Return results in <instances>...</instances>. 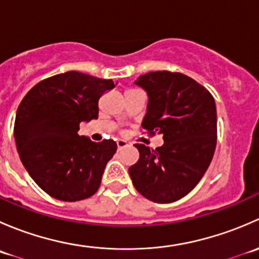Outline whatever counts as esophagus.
<instances>
[{
	"mask_svg": "<svg viewBox=\"0 0 259 259\" xmlns=\"http://www.w3.org/2000/svg\"><path fill=\"white\" fill-rule=\"evenodd\" d=\"M117 150H122V149H125L127 146V143L125 142V140H117Z\"/></svg>",
	"mask_w": 259,
	"mask_h": 259,
	"instance_id": "esophagus-1",
	"label": "esophagus"
}]
</instances>
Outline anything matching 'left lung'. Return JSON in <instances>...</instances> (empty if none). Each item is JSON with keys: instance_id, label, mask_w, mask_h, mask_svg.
Wrapping results in <instances>:
<instances>
[{"instance_id": "1", "label": "left lung", "mask_w": 259, "mask_h": 259, "mask_svg": "<svg viewBox=\"0 0 259 259\" xmlns=\"http://www.w3.org/2000/svg\"><path fill=\"white\" fill-rule=\"evenodd\" d=\"M135 83L148 93L142 126L163 135L155 150L135 144L139 160L129 168L135 189L155 203L185 197L203 178L217 145V110L211 94L180 72L154 71Z\"/></svg>"}]
</instances>
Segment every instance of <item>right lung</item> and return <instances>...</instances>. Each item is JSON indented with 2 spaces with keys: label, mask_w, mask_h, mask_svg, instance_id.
I'll return each instance as SVG.
<instances>
[{
  "label": "right lung",
  "mask_w": 259,
  "mask_h": 259,
  "mask_svg": "<svg viewBox=\"0 0 259 259\" xmlns=\"http://www.w3.org/2000/svg\"><path fill=\"white\" fill-rule=\"evenodd\" d=\"M113 80L77 71L36 83L20 103L14 137L21 161L36 184L64 202L86 199L98 192L116 143H95L77 134L80 122L99 116V99Z\"/></svg>",
  "instance_id": "1"
}]
</instances>
